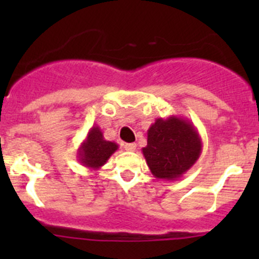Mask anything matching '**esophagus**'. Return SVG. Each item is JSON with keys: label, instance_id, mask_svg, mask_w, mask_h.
Masks as SVG:
<instances>
[{"label": "esophagus", "instance_id": "esophagus-1", "mask_svg": "<svg viewBox=\"0 0 259 259\" xmlns=\"http://www.w3.org/2000/svg\"><path fill=\"white\" fill-rule=\"evenodd\" d=\"M124 148L125 150L127 151H134L135 149H137V144H135V143H127V144L124 145Z\"/></svg>", "mask_w": 259, "mask_h": 259}]
</instances>
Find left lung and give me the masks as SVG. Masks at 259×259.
Returning <instances> with one entry per match:
<instances>
[{"mask_svg":"<svg viewBox=\"0 0 259 259\" xmlns=\"http://www.w3.org/2000/svg\"><path fill=\"white\" fill-rule=\"evenodd\" d=\"M202 139L194 125L184 117H159L148 129V145L142 149L156 179L178 180L197 163Z\"/></svg>","mask_w":259,"mask_h":259,"instance_id":"1","label":"left lung"}]
</instances>
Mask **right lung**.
Here are the masks:
<instances>
[{
    "instance_id": "obj_1",
    "label": "right lung",
    "mask_w": 259,
    "mask_h": 259,
    "mask_svg": "<svg viewBox=\"0 0 259 259\" xmlns=\"http://www.w3.org/2000/svg\"><path fill=\"white\" fill-rule=\"evenodd\" d=\"M117 149H119V145L116 143L104 139L100 127L98 125H94L89 130L80 148L77 149V160L86 168L98 170L109 160V158Z\"/></svg>"
}]
</instances>
